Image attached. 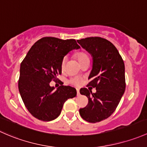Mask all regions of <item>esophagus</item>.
I'll return each instance as SVG.
<instances>
[{"instance_id":"34e87169","label":"esophagus","mask_w":147,"mask_h":147,"mask_svg":"<svg viewBox=\"0 0 147 147\" xmlns=\"http://www.w3.org/2000/svg\"><path fill=\"white\" fill-rule=\"evenodd\" d=\"M76 90H77V96H79L80 95V91H79V89L78 88H76Z\"/></svg>"}]
</instances>
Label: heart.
Instances as JSON below:
<instances>
[{"label": "heart", "instance_id": "obj_1", "mask_svg": "<svg viewBox=\"0 0 147 147\" xmlns=\"http://www.w3.org/2000/svg\"><path fill=\"white\" fill-rule=\"evenodd\" d=\"M75 57H76L77 60H78V62L80 63V64H81V63L84 62V61H86V60L89 59V57H88V54L84 51H78V52L76 53ZM66 61V58H63L62 59V61H61V68L62 70H63L65 68ZM70 81L71 84L76 85V86H78V85H80L81 84V79L80 78H78V77H74V78H72L71 79Z\"/></svg>", "mask_w": 147, "mask_h": 147}]
</instances>
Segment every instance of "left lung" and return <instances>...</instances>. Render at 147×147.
Returning <instances> with one entry per match:
<instances>
[{"label":"left lung","mask_w":147,"mask_h":147,"mask_svg":"<svg viewBox=\"0 0 147 147\" xmlns=\"http://www.w3.org/2000/svg\"><path fill=\"white\" fill-rule=\"evenodd\" d=\"M77 42L91 55L93 66L88 86L96 89L95 93L86 88L80 90L88 98V103L79 113L86 121L96 123L114 113L125 93V63L115 47L105 39L87 37Z\"/></svg>","instance_id":"1"}]
</instances>
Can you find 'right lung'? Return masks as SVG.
Masks as SVG:
<instances>
[{
	"label": "right lung",
	"mask_w": 147,
	"mask_h": 147,
	"mask_svg": "<svg viewBox=\"0 0 147 147\" xmlns=\"http://www.w3.org/2000/svg\"><path fill=\"white\" fill-rule=\"evenodd\" d=\"M80 49L75 40L43 37L32 45L20 64L18 88L22 101L32 116L51 121L59 116L63 103L76 96L69 86L55 88L49 85L61 74L63 57L73 49Z\"/></svg>",
	"instance_id": "right-lung-1"
}]
</instances>
